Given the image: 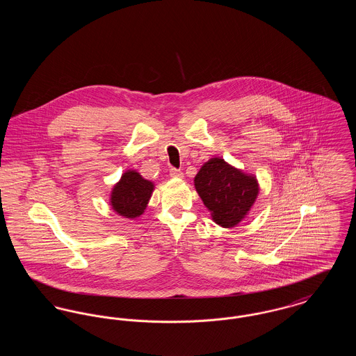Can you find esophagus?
<instances>
[{
    "mask_svg": "<svg viewBox=\"0 0 356 356\" xmlns=\"http://www.w3.org/2000/svg\"><path fill=\"white\" fill-rule=\"evenodd\" d=\"M170 177H183V172L180 170H176V168H170Z\"/></svg>",
    "mask_w": 356,
    "mask_h": 356,
    "instance_id": "esophagus-1",
    "label": "esophagus"
}]
</instances>
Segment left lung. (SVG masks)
Returning <instances> with one entry per match:
<instances>
[{"instance_id": "obj_1", "label": "left lung", "mask_w": 356, "mask_h": 356, "mask_svg": "<svg viewBox=\"0 0 356 356\" xmlns=\"http://www.w3.org/2000/svg\"><path fill=\"white\" fill-rule=\"evenodd\" d=\"M195 186L212 219L224 228L238 224L254 205L259 186L254 176L213 157L207 161L195 177Z\"/></svg>"}]
</instances>
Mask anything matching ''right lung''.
Wrapping results in <instances>:
<instances>
[{"instance_id":"right-lung-1","label":"right lung","mask_w":356,"mask_h":356,"mask_svg":"<svg viewBox=\"0 0 356 356\" xmlns=\"http://www.w3.org/2000/svg\"><path fill=\"white\" fill-rule=\"evenodd\" d=\"M153 184L135 170H128L112 191L111 204L124 218L140 216L152 195Z\"/></svg>"}]
</instances>
